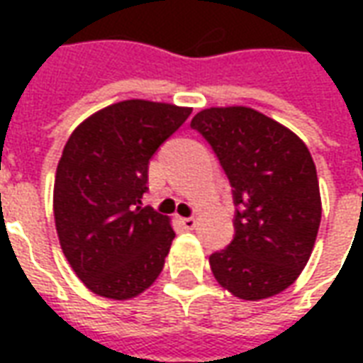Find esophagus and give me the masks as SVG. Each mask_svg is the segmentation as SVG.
<instances>
[{
  "instance_id": "1",
  "label": "esophagus",
  "mask_w": 363,
  "mask_h": 363,
  "mask_svg": "<svg viewBox=\"0 0 363 363\" xmlns=\"http://www.w3.org/2000/svg\"><path fill=\"white\" fill-rule=\"evenodd\" d=\"M181 223H182V228L184 229H194L196 228V218H181Z\"/></svg>"
}]
</instances>
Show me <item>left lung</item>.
I'll use <instances>...</instances> for the list:
<instances>
[{
  "instance_id": "8db88e82",
  "label": "left lung",
  "mask_w": 363,
  "mask_h": 363,
  "mask_svg": "<svg viewBox=\"0 0 363 363\" xmlns=\"http://www.w3.org/2000/svg\"><path fill=\"white\" fill-rule=\"evenodd\" d=\"M190 128L210 143L233 192V241L210 255L216 280L257 301L294 284L320 223L317 169L294 132L247 106L206 108Z\"/></svg>"
}]
</instances>
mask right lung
<instances>
[{
    "instance_id": "right-lung-1",
    "label": "right lung",
    "mask_w": 363,
    "mask_h": 363,
    "mask_svg": "<svg viewBox=\"0 0 363 363\" xmlns=\"http://www.w3.org/2000/svg\"><path fill=\"white\" fill-rule=\"evenodd\" d=\"M190 112L122 101L69 135L56 171L54 218L67 262L96 296L135 297L163 270L174 231L142 198L151 157Z\"/></svg>"
}]
</instances>
